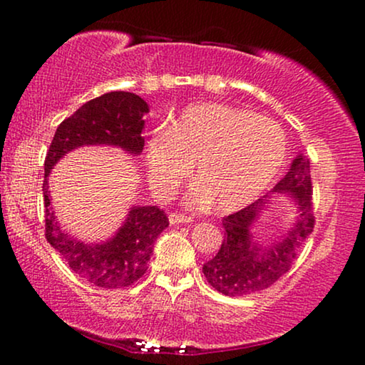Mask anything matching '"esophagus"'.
Masks as SVG:
<instances>
[{
  "label": "esophagus",
  "mask_w": 365,
  "mask_h": 365,
  "mask_svg": "<svg viewBox=\"0 0 365 365\" xmlns=\"http://www.w3.org/2000/svg\"><path fill=\"white\" fill-rule=\"evenodd\" d=\"M169 222H171L173 226H176V224H189L192 222V217L184 216V214H179V212H171L169 214Z\"/></svg>",
  "instance_id": "esophagus-1"
}]
</instances>
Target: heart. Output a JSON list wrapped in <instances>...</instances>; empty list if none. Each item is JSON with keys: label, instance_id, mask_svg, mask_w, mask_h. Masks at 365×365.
I'll return each mask as SVG.
<instances>
[{"label": "heart", "instance_id": "1", "mask_svg": "<svg viewBox=\"0 0 365 365\" xmlns=\"http://www.w3.org/2000/svg\"><path fill=\"white\" fill-rule=\"evenodd\" d=\"M287 153L284 131L271 119L219 103L192 104L168 123L146 148L149 182L166 197L191 173L196 206L216 201L234 211L256 199L281 171Z\"/></svg>", "mask_w": 365, "mask_h": 365}]
</instances>
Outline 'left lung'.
<instances>
[{
    "mask_svg": "<svg viewBox=\"0 0 365 365\" xmlns=\"http://www.w3.org/2000/svg\"><path fill=\"white\" fill-rule=\"evenodd\" d=\"M272 192H291L299 204L296 227L277 244L261 249L251 242L249 227L267 204V196L229 214L222 219L226 236L216 256L202 266L207 282L224 296L239 297L259 292L277 282L297 257V249L314 231L312 181L309 159L299 154L286 176L274 186Z\"/></svg>",
    "mask_w": 365,
    "mask_h": 365,
    "instance_id": "1",
    "label": "left lung"
}]
</instances>
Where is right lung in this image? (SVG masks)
<instances>
[{
  "mask_svg": "<svg viewBox=\"0 0 365 365\" xmlns=\"http://www.w3.org/2000/svg\"><path fill=\"white\" fill-rule=\"evenodd\" d=\"M144 113L148 104L138 94L113 91L84 103L59 124L44 159V236L84 281L101 289L129 287L148 271L154 241L169 226L166 212L158 206L133 207L108 242L86 244L64 232L49 209L48 174L64 154L84 144H113L138 154L143 151Z\"/></svg>",
  "mask_w": 365,
  "mask_h": 365,
  "instance_id": "add662e5",
  "label": "right lung"
}]
</instances>
